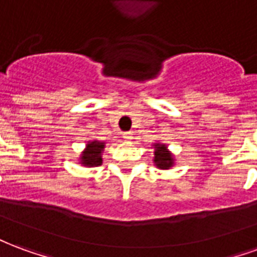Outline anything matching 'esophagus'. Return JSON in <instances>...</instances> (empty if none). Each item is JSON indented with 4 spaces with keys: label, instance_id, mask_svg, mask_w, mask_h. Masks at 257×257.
Instances as JSON below:
<instances>
[{
    "label": "esophagus",
    "instance_id": "34e87169",
    "mask_svg": "<svg viewBox=\"0 0 257 257\" xmlns=\"http://www.w3.org/2000/svg\"><path fill=\"white\" fill-rule=\"evenodd\" d=\"M122 138H123V140H126V142H131L134 136H132V132H125V134L122 135Z\"/></svg>",
    "mask_w": 257,
    "mask_h": 257
}]
</instances>
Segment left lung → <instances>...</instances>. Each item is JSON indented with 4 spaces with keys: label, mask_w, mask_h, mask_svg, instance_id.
<instances>
[{
    "label": "left lung",
    "mask_w": 257,
    "mask_h": 257,
    "mask_svg": "<svg viewBox=\"0 0 257 257\" xmlns=\"http://www.w3.org/2000/svg\"><path fill=\"white\" fill-rule=\"evenodd\" d=\"M154 164L160 169H171L175 165V158L171 151L168 150L167 145L162 143H154Z\"/></svg>",
    "instance_id": "left-lung-1"
}]
</instances>
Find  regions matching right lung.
Listing matches in <instances>:
<instances>
[{"instance_id": "add662e5", "label": "right lung", "mask_w": 257, "mask_h": 257, "mask_svg": "<svg viewBox=\"0 0 257 257\" xmlns=\"http://www.w3.org/2000/svg\"><path fill=\"white\" fill-rule=\"evenodd\" d=\"M104 146H106V143L100 142V140H89L85 146L84 151L81 153L79 164L88 168L101 165V162H103L101 153L104 150Z\"/></svg>"}]
</instances>
